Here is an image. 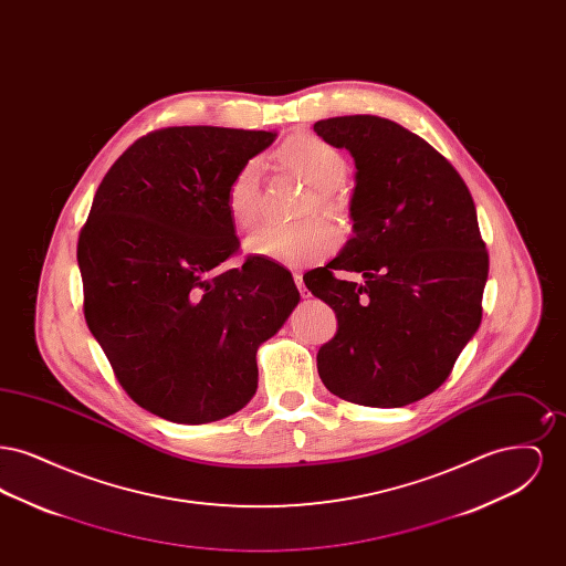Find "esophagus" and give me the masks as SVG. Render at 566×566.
<instances>
[{
    "label": "esophagus",
    "instance_id": "34e87169",
    "mask_svg": "<svg viewBox=\"0 0 566 566\" xmlns=\"http://www.w3.org/2000/svg\"><path fill=\"white\" fill-rule=\"evenodd\" d=\"M293 280H295L296 289H298L301 296H303V298H305V296H310V291H307V289H305V284H303V275H301L298 271L293 273Z\"/></svg>",
    "mask_w": 566,
    "mask_h": 566
}]
</instances>
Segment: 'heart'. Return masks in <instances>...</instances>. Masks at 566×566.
I'll list each match as a JSON object with an SVG mask.
<instances>
[{
    "instance_id": "1",
    "label": "heart",
    "mask_w": 566,
    "mask_h": 566,
    "mask_svg": "<svg viewBox=\"0 0 566 566\" xmlns=\"http://www.w3.org/2000/svg\"><path fill=\"white\" fill-rule=\"evenodd\" d=\"M275 161L312 189L301 216L307 218L321 212L342 224L350 222V203L337 190L348 176V161L335 146L318 135H291L275 150ZM224 208L238 229L259 224L263 216V189L256 163H243L233 174L224 190ZM337 245L339 235L324 218H307L296 224H277L254 233L245 242V250L259 259L303 268L323 261Z\"/></svg>"
}]
</instances>
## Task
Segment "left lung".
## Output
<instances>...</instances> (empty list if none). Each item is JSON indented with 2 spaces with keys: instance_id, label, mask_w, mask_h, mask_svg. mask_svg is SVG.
Returning a JSON list of instances; mask_svg holds the SVG:
<instances>
[{
  "instance_id": "left-lung-1",
  "label": "left lung",
  "mask_w": 566,
  "mask_h": 566,
  "mask_svg": "<svg viewBox=\"0 0 566 566\" xmlns=\"http://www.w3.org/2000/svg\"><path fill=\"white\" fill-rule=\"evenodd\" d=\"M314 132L348 148L358 169L356 235L303 275L337 318L318 374L350 403H416L450 377L482 323L488 250L473 197L452 163L388 118L335 116ZM346 270L364 280L342 281L336 273Z\"/></svg>"
}]
</instances>
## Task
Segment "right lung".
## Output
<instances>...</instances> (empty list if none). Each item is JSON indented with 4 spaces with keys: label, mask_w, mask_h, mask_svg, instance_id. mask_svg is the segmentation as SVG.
<instances>
[{
    "label": "right lung",
    "mask_w": 566,
    "mask_h": 566,
    "mask_svg": "<svg viewBox=\"0 0 566 566\" xmlns=\"http://www.w3.org/2000/svg\"><path fill=\"white\" fill-rule=\"evenodd\" d=\"M275 134L150 132L109 167L78 235L82 312L123 390L146 411L203 424L256 392V350L298 303L291 271L240 252L224 208L233 174Z\"/></svg>",
    "instance_id": "right-lung-1"
}]
</instances>
